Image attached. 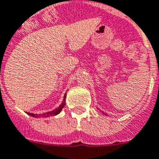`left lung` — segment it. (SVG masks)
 I'll use <instances>...</instances> for the list:
<instances>
[{
    "mask_svg": "<svg viewBox=\"0 0 159 159\" xmlns=\"http://www.w3.org/2000/svg\"><path fill=\"white\" fill-rule=\"evenodd\" d=\"M98 109H99V108H98ZM102 112H103V111H102ZM103 114H105V115H107L106 113H104V112H103Z\"/></svg>",
    "mask_w": 159,
    "mask_h": 159,
    "instance_id": "1",
    "label": "left lung"
}]
</instances>
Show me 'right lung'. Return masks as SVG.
<instances>
[{
	"label": "right lung",
	"instance_id": "right-lung-1",
	"mask_svg": "<svg viewBox=\"0 0 159 159\" xmlns=\"http://www.w3.org/2000/svg\"><path fill=\"white\" fill-rule=\"evenodd\" d=\"M66 94L64 95V99H63V101L61 103V104H60V106L55 109L54 110H51V111H49L47 113H44L42 114H31V113H28L27 112L26 114L30 115L31 117H35V118H46V117H50V116H55L60 113V111L62 110V109L66 105Z\"/></svg>",
	"mask_w": 159,
	"mask_h": 159
}]
</instances>
